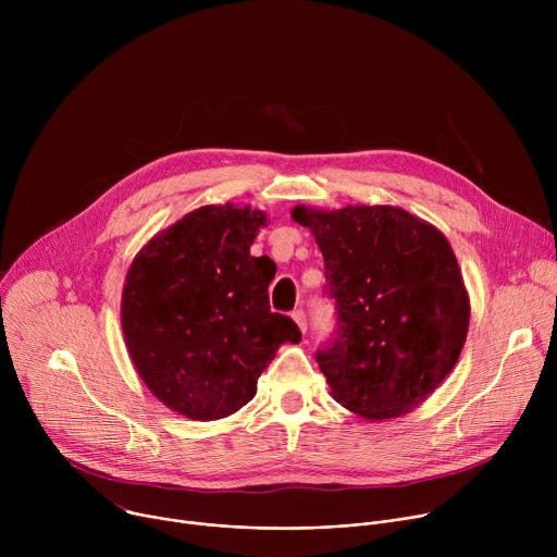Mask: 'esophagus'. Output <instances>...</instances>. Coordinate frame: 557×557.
I'll return each mask as SVG.
<instances>
[{"mask_svg": "<svg viewBox=\"0 0 557 557\" xmlns=\"http://www.w3.org/2000/svg\"><path fill=\"white\" fill-rule=\"evenodd\" d=\"M293 320H295V324L299 326L301 333L308 331V320H306V312H304V310H295V312H293Z\"/></svg>", "mask_w": 557, "mask_h": 557, "instance_id": "34e87169", "label": "esophagus"}]
</instances>
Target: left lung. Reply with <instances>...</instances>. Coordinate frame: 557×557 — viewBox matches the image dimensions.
Masks as SVG:
<instances>
[{"instance_id": "1", "label": "left lung", "mask_w": 557, "mask_h": 557, "mask_svg": "<svg viewBox=\"0 0 557 557\" xmlns=\"http://www.w3.org/2000/svg\"><path fill=\"white\" fill-rule=\"evenodd\" d=\"M324 256L337 331L317 350L333 399L383 421L421 406L456 366L469 295L447 237L392 205L335 211L297 205Z\"/></svg>"}]
</instances>
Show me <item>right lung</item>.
I'll return each mask as SVG.
<instances>
[{
	"mask_svg": "<svg viewBox=\"0 0 557 557\" xmlns=\"http://www.w3.org/2000/svg\"><path fill=\"white\" fill-rule=\"evenodd\" d=\"M264 224L251 207H200L153 235L127 271L121 326L132 363L187 419L247 406L277 348L301 339L290 317L271 312L275 262L251 256Z\"/></svg>",
	"mask_w": 557,
	"mask_h": 557,
	"instance_id": "obj_1",
	"label": "right lung"
}]
</instances>
